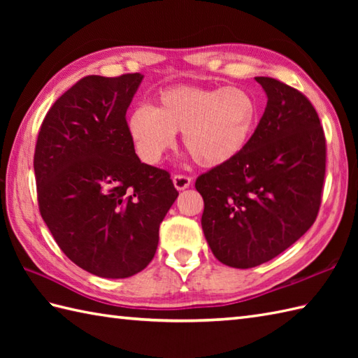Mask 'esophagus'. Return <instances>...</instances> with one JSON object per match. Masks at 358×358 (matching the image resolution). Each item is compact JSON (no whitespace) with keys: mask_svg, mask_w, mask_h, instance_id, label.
<instances>
[{"mask_svg":"<svg viewBox=\"0 0 358 358\" xmlns=\"http://www.w3.org/2000/svg\"><path fill=\"white\" fill-rule=\"evenodd\" d=\"M173 186L177 191H185L192 183V178L191 177H186V175H173Z\"/></svg>","mask_w":358,"mask_h":358,"instance_id":"1","label":"esophagus"}]
</instances>
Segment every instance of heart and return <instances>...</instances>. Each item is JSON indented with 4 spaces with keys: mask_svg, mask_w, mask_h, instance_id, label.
Here are the masks:
<instances>
[{
    "mask_svg": "<svg viewBox=\"0 0 358 358\" xmlns=\"http://www.w3.org/2000/svg\"><path fill=\"white\" fill-rule=\"evenodd\" d=\"M258 120L260 104L246 89L177 86L163 90L154 109H135L127 129L144 163L157 164L175 146V134L181 132L196 163L217 167L245 150Z\"/></svg>",
    "mask_w": 358,
    "mask_h": 358,
    "instance_id": "heart-1",
    "label": "heart"
}]
</instances>
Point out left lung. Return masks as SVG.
Returning a JSON list of instances; mask_svg holds the SVG:
<instances>
[{
    "label": "left lung",
    "mask_w": 358,
    "mask_h": 358,
    "mask_svg": "<svg viewBox=\"0 0 358 358\" xmlns=\"http://www.w3.org/2000/svg\"><path fill=\"white\" fill-rule=\"evenodd\" d=\"M252 138L232 162L200 175L201 227L218 262L248 269L272 260L308 232L320 209L326 141L314 106L268 77Z\"/></svg>",
    "instance_id": "1"
}]
</instances>
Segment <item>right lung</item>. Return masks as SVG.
I'll return each instance as SVG.
<instances>
[{"mask_svg":"<svg viewBox=\"0 0 358 358\" xmlns=\"http://www.w3.org/2000/svg\"><path fill=\"white\" fill-rule=\"evenodd\" d=\"M143 78L80 80L52 106L36 140L44 223L75 264L103 278L146 268L178 196L169 172L140 162L129 134L126 110Z\"/></svg>","mask_w":358,"mask_h":358,"instance_id":"add662e5","label":"right lung"}]
</instances>
